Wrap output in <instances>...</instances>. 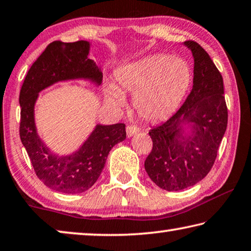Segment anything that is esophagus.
I'll list each match as a JSON object with an SVG mask.
<instances>
[{
	"instance_id": "esophagus-1",
	"label": "esophagus",
	"mask_w": 251,
	"mask_h": 251,
	"mask_svg": "<svg viewBox=\"0 0 251 251\" xmlns=\"http://www.w3.org/2000/svg\"><path fill=\"white\" fill-rule=\"evenodd\" d=\"M139 131V128L137 126H133V125H130V126H127L126 127V133H127V137H131V136H134V135H136Z\"/></svg>"
}]
</instances>
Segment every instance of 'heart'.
Returning <instances> with one entry per match:
<instances>
[{"instance_id": "b5f03b06", "label": "heart", "mask_w": 251, "mask_h": 251, "mask_svg": "<svg viewBox=\"0 0 251 251\" xmlns=\"http://www.w3.org/2000/svg\"><path fill=\"white\" fill-rule=\"evenodd\" d=\"M116 85L106 90V100L115 107L126 104L123 93L134 94V106L146 121H160L179 106L192 82V71L184 58L155 54L121 67Z\"/></svg>"}]
</instances>
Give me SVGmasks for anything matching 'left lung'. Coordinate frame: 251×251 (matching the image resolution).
I'll use <instances>...</instances> for the list:
<instances>
[{"instance_id": "obj_1", "label": "left lung", "mask_w": 251, "mask_h": 251, "mask_svg": "<svg viewBox=\"0 0 251 251\" xmlns=\"http://www.w3.org/2000/svg\"><path fill=\"white\" fill-rule=\"evenodd\" d=\"M193 90L176 114L150 130L152 150L145 171L161 189L177 192L196 185L215 163L227 128L224 80L208 53L194 41Z\"/></svg>"}]
</instances>
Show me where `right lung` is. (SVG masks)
Listing matches in <instances>:
<instances>
[{"mask_svg": "<svg viewBox=\"0 0 251 251\" xmlns=\"http://www.w3.org/2000/svg\"><path fill=\"white\" fill-rule=\"evenodd\" d=\"M91 43L53 42L33 63L20 93V137L36 176L49 188L64 194H79L99 179L112 148L126 138L125 124H97L77 151L58 155L43 142L35 124V104L40 93L66 80L84 79L99 87L100 67L88 57Z\"/></svg>", "mask_w": 251, "mask_h": 251, "instance_id": "1", "label": "right lung"}]
</instances>
